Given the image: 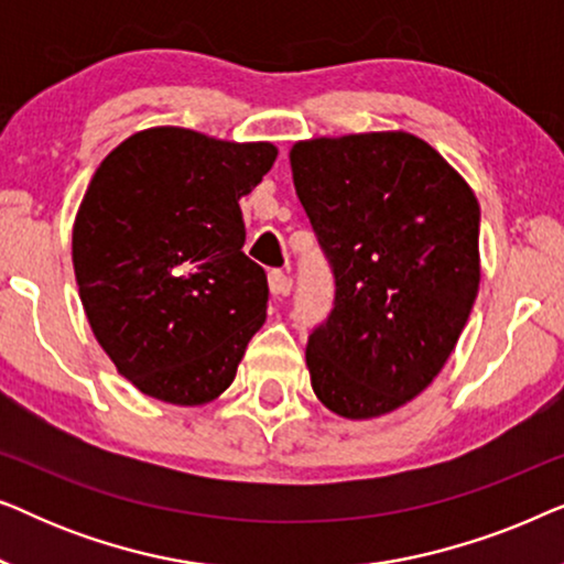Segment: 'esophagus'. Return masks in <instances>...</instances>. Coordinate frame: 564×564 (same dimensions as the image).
Instances as JSON below:
<instances>
[{"label": "esophagus", "mask_w": 564, "mask_h": 564, "mask_svg": "<svg viewBox=\"0 0 564 564\" xmlns=\"http://www.w3.org/2000/svg\"><path fill=\"white\" fill-rule=\"evenodd\" d=\"M290 288H292L290 276L284 274L282 269H272V272H269V292H272L274 297H282V295H288Z\"/></svg>", "instance_id": "1"}]
</instances>
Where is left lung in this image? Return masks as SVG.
<instances>
[{"mask_svg":"<svg viewBox=\"0 0 564 564\" xmlns=\"http://www.w3.org/2000/svg\"><path fill=\"white\" fill-rule=\"evenodd\" d=\"M290 164L336 280L307 338L313 392L351 421L398 411L442 372L475 305V192L403 130L300 141Z\"/></svg>","mask_w":564,"mask_h":564,"instance_id":"left-lung-1","label":"left lung"}]
</instances>
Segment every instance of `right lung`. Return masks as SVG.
I'll return each mask as SVG.
<instances>
[{"mask_svg":"<svg viewBox=\"0 0 564 564\" xmlns=\"http://www.w3.org/2000/svg\"><path fill=\"white\" fill-rule=\"evenodd\" d=\"M274 159L272 143L161 126L91 176L72 234L76 284L91 334L143 395L203 405L234 382L269 300L238 199Z\"/></svg>","mask_w":564,"mask_h":564,"instance_id":"1","label":"right lung"}]
</instances>
